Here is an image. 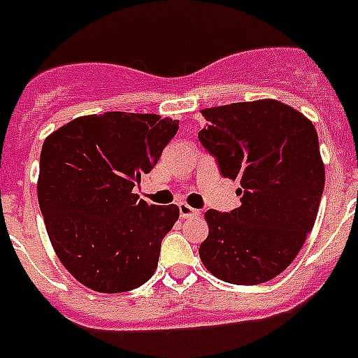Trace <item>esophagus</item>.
Returning <instances> with one entry per match:
<instances>
[{"label": "esophagus", "mask_w": 358, "mask_h": 358, "mask_svg": "<svg viewBox=\"0 0 358 358\" xmlns=\"http://www.w3.org/2000/svg\"><path fill=\"white\" fill-rule=\"evenodd\" d=\"M179 213H181L182 218H195V216H201V211H199V209H193L192 206L185 204V202L179 204Z\"/></svg>", "instance_id": "esophagus-1"}]
</instances>
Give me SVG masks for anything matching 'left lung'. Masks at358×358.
<instances>
[{"label": "left lung", "mask_w": 358, "mask_h": 358, "mask_svg": "<svg viewBox=\"0 0 358 358\" xmlns=\"http://www.w3.org/2000/svg\"><path fill=\"white\" fill-rule=\"evenodd\" d=\"M199 133L222 176L238 179L241 206L209 209L201 261L220 280L254 286L289 266L313 231L324 188L316 127L275 99L202 110Z\"/></svg>", "instance_id": "1"}]
</instances>
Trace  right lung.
Returning a JSON list of instances; mask_svg holds the SVG:
<instances>
[{"instance_id":"add662e5","label":"right lung","mask_w":358,"mask_h":358,"mask_svg":"<svg viewBox=\"0 0 358 358\" xmlns=\"http://www.w3.org/2000/svg\"><path fill=\"white\" fill-rule=\"evenodd\" d=\"M179 120L106 111L71 120L45 138L37 193L45 231L69 273L92 291L124 293L154 275L176 204L133 193Z\"/></svg>"}]
</instances>
